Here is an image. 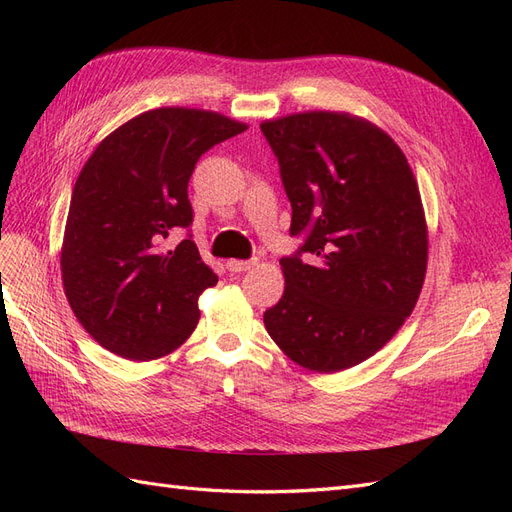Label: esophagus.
<instances>
[{"label":"esophagus","mask_w":512,"mask_h":512,"mask_svg":"<svg viewBox=\"0 0 512 512\" xmlns=\"http://www.w3.org/2000/svg\"><path fill=\"white\" fill-rule=\"evenodd\" d=\"M256 265V260H228L226 269L232 273H243L247 269H252Z\"/></svg>","instance_id":"esophagus-1"}]
</instances>
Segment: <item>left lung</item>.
Instances as JSON below:
<instances>
[{
    "label": "left lung",
    "mask_w": 512,
    "mask_h": 512,
    "mask_svg": "<svg viewBox=\"0 0 512 512\" xmlns=\"http://www.w3.org/2000/svg\"><path fill=\"white\" fill-rule=\"evenodd\" d=\"M292 207L286 288L265 312L273 342L320 374L376 354L412 314L427 269L416 179L393 138L348 113L260 123Z\"/></svg>",
    "instance_id": "8db88e82"
}]
</instances>
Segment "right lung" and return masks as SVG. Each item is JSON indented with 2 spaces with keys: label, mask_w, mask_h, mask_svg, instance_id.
<instances>
[{
  "label": "right lung",
  "mask_w": 512,
  "mask_h": 512,
  "mask_svg": "<svg viewBox=\"0 0 512 512\" xmlns=\"http://www.w3.org/2000/svg\"><path fill=\"white\" fill-rule=\"evenodd\" d=\"M245 123L168 106L123 123L91 153L74 183L61 277L74 316L123 359L173 352L196 329L198 294L218 284L192 241L188 183L203 153ZM189 235L175 251L161 241Z\"/></svg>",
  "instance_id": "add662e5"
}]
</instances>
